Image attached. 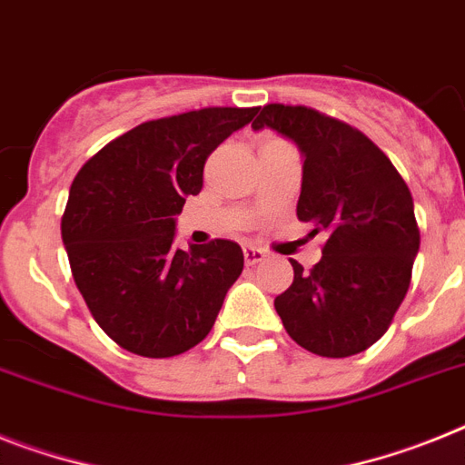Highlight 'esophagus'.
Instances as JSON below:
<instances>
[{"label": "esophagus", "instance_id": "obj_1", "mask_svg": "<svg viewBox=\"0 0 465 465\" xmlns=\"http://www.w3.org/2000/svg\"><path fill=\"white\" fill-rule=\"evenodd\" d=\"M264 257H267V252L262 251V248H255V245H243V260L248 267H252V264L262 262Z\"/></svg>", "mask_w": 465, "mask_h": 465}]
</instances>
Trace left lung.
<instances>
[{"label": "left lung", "instance_id": "obj_1", "mask_svg": "<svg viewBox=\"0 0 465 465\" xmlns=\"http://www.w3.org/2000/svg\"><path fill=\"white\" fill-rule=\"evenodd\" d=\"M257 111L252 130L269 127L300 148L298 220L326 233L310 272L291 260V288L274 300L283 329L319 357L364 352L409 291L420 243L411 191L388 155L350 124L305 106Z\"/></svg>", "mask_w": 465, "mask_h": 465}]
</instances>
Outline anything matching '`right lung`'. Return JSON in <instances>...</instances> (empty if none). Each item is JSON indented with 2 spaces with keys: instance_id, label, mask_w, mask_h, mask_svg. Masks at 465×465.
<instances>
[{
  "instance_id": "add662e5",
  "label": "right lung",
  "mask_w": 465,
  "mask_h": 465,
  "mask_svg": "<svg viewBox=\"0 0 465 465\" xmlns=\"http://www.w3.org/2000/svg\"><path fill=\"white\" fill-rule=\"evenodd\" d=\"M257 108H201L142 123L101 148L70 186L61 220L73 279L108 338L142 357H174L205 338L243 272L239 243L174 248L177 214L203 167Z\"/></svg>"
}]
</instances>
